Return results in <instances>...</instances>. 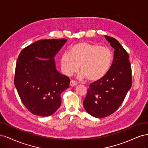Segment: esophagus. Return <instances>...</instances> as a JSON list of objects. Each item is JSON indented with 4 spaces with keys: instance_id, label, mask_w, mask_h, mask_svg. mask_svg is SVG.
<instances>
[{
    "instance_id": "esophagus-1",
    "label": "esophagus",
    "mask_w": 148,
    "mask_h": 148,
    "mask_svg": "<svg viewBox=\"0 0 148 148\" xmlns=\"http://www.w3.org/2000/svg\"><path fill=\"white\" fill-rule=\"evenodd\" d=\"M77 84V82H75V80L71 79L70 82V86H75Z\"/></svg>"
}]
</instances>
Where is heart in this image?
I'll use <instances>...</instances> for the list:
<instances>
[{"mask_svg":"<svg viewBox=\"0 0 148 148\" xmlns=\"http://www.w3.org/2000/svg\"><path fill=\"white\" fill-rule=\"evenodd\" d=\"M112 54L108 48L95 44L82 42L70 48V53L65 52L61 57V66L64 73L70 76L81 71V78L89 82L101 79L109 70Z\"/></svg>","mask_w":148,"mask_h":148,"instance_id":"b5f03b06","label":"heart"}]
</instances>
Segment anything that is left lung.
I'll list each match as a JSON object with an SVG mask.
<instances>
[{
    "instance_id": "obj_1",
    "label": "left lung",
    "mask_w": 148,
    "mask_h": 148,
    "mask_svg": "<svg viewBox=\"0 0 148 148\" xmlns=\"http://www.w3.org/2000/svg\"><path fill=\"white\" fill-rule=\"evenodd\" d=\"M115 49L110 68L101 79L89 86L83 106L88 114L97 118L114 113L123 102L132 87V68L127 52L117 39L105 36Z\"/></svg>"
}]
</instances>
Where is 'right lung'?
Instances as JSON below:
<instances>
[{
	"mask_svg": "<svg viewBox=\"0 0 148 148\" xmlns=\"http://www.w3.org/2000/svg\"><path fill=\"white\" fill-rule=\"evenodd\" d=\"M66 39H42L21 51L15 67L14 84L24 106L34 115L47 117L61 104V94L70 79L56 70V53Z\"/></svg>",
	"mask_w": 148,
	"mask_h": 148,
	"instance_id": "obj_1",
	"label": "right lung"
}]
</instances>
